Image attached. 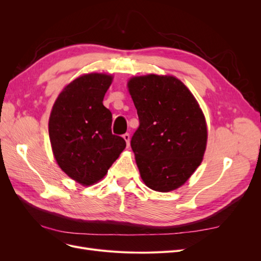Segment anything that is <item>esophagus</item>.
<instances>
[{"label":"esophagus","instance_id":"1","mask_svg":"<svg viewBox=\"0 0 261 261\" xmlns=\"http://www.w3.org/2000/svg\"><path fill=\"white\" fill-rule=\"evenodd\" d=\"M123 138H124V140L126 141V144H127V146H129V140H130V135H129V134H128V133L124 134Z\"/></svg>","mask_w":261,"mask_h":261}]
</instances>
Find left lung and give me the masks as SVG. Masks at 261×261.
I'll use <instances>...</instances> for the list:
<instances>
[{
    "mask_svg": "<svg viewBox=\"0 0 261 261\" xmlns=\"http://www.w3.org/2000/svg\"><path fill=\"white\" fill-rule=\"evenodd\" d=\"M127 88L139 117L130 146L140 177L155 192L174 191L203 159L206 117L191 90L173 75L134 76Z\"/></svg>",
    "mask_w": 261,
    "mask_h": 261,
    "instance_id": "left-lung-1",
    "label": "left lung"
}]
</instances>
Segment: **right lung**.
<instances>
[{
	"label": "right lung",
	"mask_w": 261,
	"mask_h": 261,
	"mask_svg": "<svg viewBox=\"0 0 261 261\" xmlns=\"http://www.w3.org/2000/svg\"><path fill=\"white\" fill-rule=\"evenodd\" d=\"M113 82L107 73L81 75L60 92L51 110L49 136L54 159L76 183L90 186L106 176L126 147L111 132L112 113L103 106Z\"/></svg>",
	"instance_id": "add662e5"
}]
</instances>
